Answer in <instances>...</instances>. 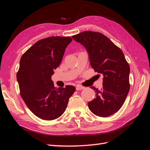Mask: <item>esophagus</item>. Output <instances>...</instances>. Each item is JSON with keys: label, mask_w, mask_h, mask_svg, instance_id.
I'll return each mask as SVG.
<instances>
[{"label": "esophagus", "mask_w": 150, "mask_h": 150, "mask_svg": "<svg viewBox=\"0 0 150 150\" xmlns=\"http://www.w3.org/2000/svg\"><path fill=\"white\" fill-rule=\"evenodd\" d=\"M84 88V87H83V86H79V85H77L76 86V90L77 91H79V90H82Z\"/></svg>", "instance_id": "34e87169"}]
</instances>
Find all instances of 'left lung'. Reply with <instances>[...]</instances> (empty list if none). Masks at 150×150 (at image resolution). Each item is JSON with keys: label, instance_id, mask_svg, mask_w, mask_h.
I'll use <instances>...</instances> for the list:
<instances>
[{"label": "left lung", "instance_id": "1", "mask_svg": "<svg viewBox=\"0 0 150 150\" xmlns=\"http://www.w3.org/2000/svg\"><path fill=\"white\" fill-rule=\"evenodd\" d=\"M72 38L87 50L94 71L104 76L100 90L91 87L96 91V97L88 103L90 111L100 117L115 114L122 107L129 91L130 68L123 52L98 32L84 31Z\"/></svg>", "mask_w": 150, "mask_h": 150}]
</instances>
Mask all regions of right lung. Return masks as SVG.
I'll return each instance as SVG.
<instances>
[{
    "mask_svg": "<svg viewBox=\"0 0 150 150\" xmlns=\"http://www.w3.org/2000/svg\"><path fill=\"white\" fill-rule=\"evenodd\" d=\"M71 37L52 36L40 39L24 52L20 60L17 80L20 94L31 112L51 121L65 111L76 88L54 87L51 76L59 66Z\"/></svg>",
    "mask_w": 150,
    "mask_h": 150,
    "instance_id": "obj_1",
    "label": "right lung"
}]
</instances>
